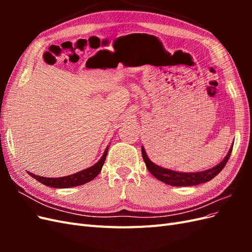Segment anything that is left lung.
<instances>
[{
	"mask_svg": "<svg viewBox=\"0 0 252 252\" xmlns=\"http://www.w3.org/2000/svg\"><path fill=\"white\" fill-rule=\"evenodd\" d=\"M231 151H232V146L223 161L219 165L213 167V168L201 171V172H191V173L173 171L154 164L147 157L146 151H145L143 147H142V156H143L145 164H146L147 169L155 178L166 183V184L168 185L179 187V186H194V185H199V184H202V183H206L212 180L217 174H219L220 171H222V169L227 164L228 159L230 158Z\"/></svg>",
	"mask_w": 252,
	"mask_h": 252,
	"instance_id": "left-lung-1",
	"label": "left lung"
}]
</instances>
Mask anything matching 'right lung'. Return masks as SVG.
I'll use <instances>...</instances> for the list:
<instances>
[{
  "instance_id": "obj_1",
  "label": "right lung",
  "mask_w": 252,
  "mask_h": 252,
  "mask_svg": "<svg viewBox=\"0 0 252 252\" xmlns=\"http://www.w3.org/2000/svg\"><path fill=\"white\" fill-rule=\"evenodd\" d=\"M107 151L108 148L105 150L104 155L102 156L101 159L98 161L96 164L94 166L89 167L87 169H84L80 172H77L71 175H67V177H62V178H44V177H39V175H35L32 172L28 171V174L32 175V178H34L36 181H39L42 184L53 187V188H69V187H75V186H80L83 184H86V183L93 181L96 175L100 173L102 170V167L104 165L106 156H107Z\"/></svg>"
}]
</instances>
